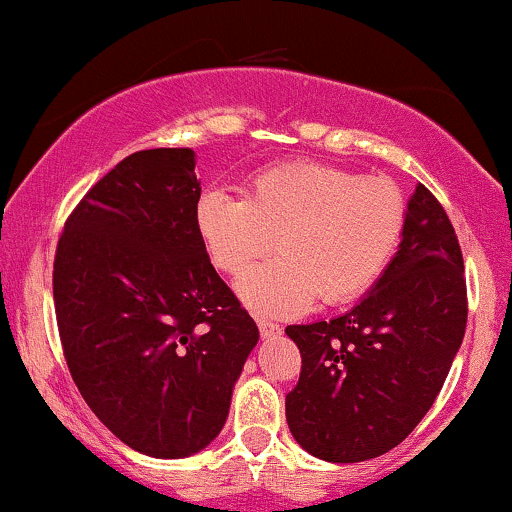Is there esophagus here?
Masks as SVG:
<instances>
[{
    "label": "esophagus",
    "instance_id": "esophagus-1",
    "mask_svg": "<svg viewBox=\"0 0 512 512\" xmlns=\"http://www.w3.org/2000/svg\"><path fill=\"white\" fill-rule=\"evenodd\" d=\"M256 324H258V331H261L263 340H272V338H277V335H282V326L275 324V321L261 317V319H256Z\"/></svg>",
    "mask_w": 512,
    "mask_h": 512
}]
</instances>
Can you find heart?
<instances>
[{
    "mask_svg": "<svg viewBox=\"0 0 512 512\" xmlns=\"http://www.w3.org/2000/svg\"><path fill=\"white\" fill-rule=\"evenodd\" d=\"M195 228L216 268L237 275L275 247L282 254L237 279L263 314H298L314 300L347 303L389 268L405 230V200L389 179L298 160L254 174L244 200L205 191Z\"/></svg>",
    "mask_w": 512,
    "mask_h": 512,
    "instance_id": "1",
    "label": "heart"
}]
</instances>
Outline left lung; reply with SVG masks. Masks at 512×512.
Wrapping results in <instances>:
<instances>
[{
  "label": "left lung",
  "instance_id": "left-lung-1",
  "mask_svg": "<svg viewBox=\"0 0 512 512\" xmlns=\"http://www.w3.org/2000/svg\"><path fill=\"white\" fill-rule=\"evenodd\" d=\"M466 279L445 209L417 184L389 268L352 310L289 326L303 356L286 422L312 457L356 464L394 450L436 401L466 331Z\"/></svg>",
  "mask_w": 512,
  "mask_h": 512
}]
</instances>
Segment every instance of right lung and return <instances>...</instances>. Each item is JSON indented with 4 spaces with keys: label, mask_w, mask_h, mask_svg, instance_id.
I'll use <instances>...</instances> for the list:
<instances>
[{
    "label": "right lung",
    "mask_w": 512,
    "mask_h": 512,
    "mask_svg": "<svg viewBox=\"0 0 512 512\" xmlns=\"http://www.w3.org/2000/svg\"><path fill=\"white\" fill-rule=\"evenodd\" d=\"M193 149L121 160L65 223L53 300L83 401L132 450L184 459L205 450L258 328L216 275L195 228Z\"/></svg>",
    "instance_id": "obj_1"
}]
</instances>
